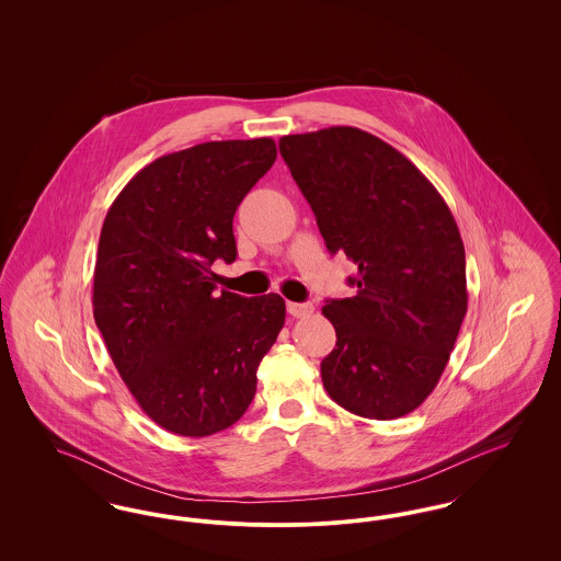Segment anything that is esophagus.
Segmentation results:
<instances>
[{"label": "esophagus", "instance_id": "1", "mask_svg": "<svg viewBox=\"0 0 561 561\" xmlns=\"http://www.w3.org/2000/svg\"><path fill=\"white\" fill-rule=\"evenodd\" d=\"M288 313L293 318H309L313 313L311 302H288Z\"/></svg>", "mask_w": 561, "mask_h": 561}]
</instances>
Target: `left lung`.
I'll list each match as a JSON object with an SVG mask.
<instances>
[{
  "instance_id": "1",
  "label": "left lung",
  "mask_w": 561,
  "mask_h": 561,
  "mask_svg": "<svg viewBox=\"0 0 561 561\" xmlns=\"http://www.w3.org/2000/svg\"><path fill=\"white\" fill-rule=\"evenodd\" d=\"M279 153L325 248L357 265L355 296L321 309L336 330L323 387L364 419L410 414L435 389L467 313L453 213L412 161L359 128L288 134Z\"/></svg>"
}]
</instances>
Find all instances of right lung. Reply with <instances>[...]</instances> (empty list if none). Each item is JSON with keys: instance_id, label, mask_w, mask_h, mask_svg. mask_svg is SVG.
<instances>
[{"instance_id": "obj_1", "label": "right lung", "mask_w": 561, "mask_h": 561, "mask_svg": "<svg viewBox=\"0 0 561 561\" xmlns=\"http://www.w3.org/2000/svg\"><path fill=\"white\" fill-rule=\"evenodd\" d=\"M275 158L273 138L195 145L145 165L105 216L94 321L134 400L170 433L238 423L284 328L279 294H214V261L238 256L236 210Z\"/></svg>"}]
</instances>
